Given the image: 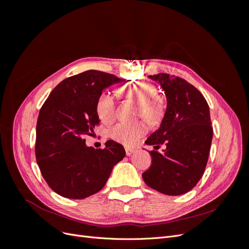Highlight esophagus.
Listing matches in <instances>:
<instances>
[{
	"label": "esophagus",
	"instance_id": "obj_1",
	"mask_svg": "<svg viewBox=\"0 0 249 249\" xmlns=\"http://www.w3.org/2000/svg\"><path fill=\"white\" fill-rule=\"evenodd\" d=\"M135 153V149L133 148H129V147H125V154L126 156H131L132 154Z\"/></svg>",
	"mask_w": 249,
	"mask_h": 249
}]
</instances>
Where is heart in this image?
Here are the masks:
<instances>
[{
	"label": "heart",
	"instance_id": "1",
	"mask_svg": "<svg viewBox=\"0 0 249 249\" xmlns=\"http://www.w3.org/2000/svg\"><path fill=\"white\" fill-rule=\"evenodd\" d=\"M118 92L125 100L136 103L139 107L138 116L154 124L163 115L164 107L160 99L157 97V89L152 83L138 81L120 87ZM96 114L105 124H111L116 118V104L114 97L108 91H103L97 97L95 104ZM147 131L145 124L122 123L110 130L111 138L125 146L137 144L139 139Z\"/></svg>",
	"mask_w": 249,
	"mask_h": 249
}]
</instances>
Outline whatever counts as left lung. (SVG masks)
<instances>
[{
	"label": "left lung",
	"instance_id": "1",
	"mask_svg": "<svg viewBox=\"0 0 249 249\" xmlns=\"http://www.w3.org/2000/svg\"><path fill=\"white\" fill-rule=\"evenodd\" d=\"M148 78L160 83L167 108L160 127L145 141L155 149L149 153L152 165L142 178L148 187L163 194H184L196 186L208 163L213 138L209 105L182 78L163 72ZM161 145L165 148L158 152Z\"/></svg>",
	"mask_w": 249,
	"mask_h": 249
}]
</instances>
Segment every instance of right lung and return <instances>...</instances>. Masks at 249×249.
Masks as SVG:
<instances>
[{
  "instance_id": "right-lung-1",
  "label": "right lung",
  "mask_w": 249,
  "mask_h": 249,
  "mask_svg": "<svg viewBox=\"0 0 249 249\" xmlns=\"http://www.w3.org/2000/svg\"><path fill=\"white\" fill-rule=\"evenodd\" d=\"M119 82L114 74L87 71L59 83L42 105L36 125V161L51 189L63 197L82 199L102 190L113 166L125 156L124 146L113 140L104 149H94L83 139L100 124L97 97Z\"/></svg>"
}]
</instances>
